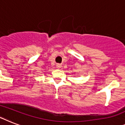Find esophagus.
Segmentation results:
<instances>
[{"label":"esophagus","instance_id":"obj_1","mask_svg":"<svg viewBox=\"0 0 125 125\" xmlns=\"http://www.w3.org/2000/svg\"><path fill=\"white\" fill-rule=\"evenodd\" d=\"M56 67H57V68H58V69H60V68H61V67H62V65H61V64H57Z\"/></svg>","mask_w":125,"mask_h":125}]
</instances>
